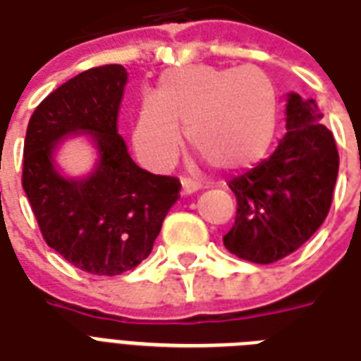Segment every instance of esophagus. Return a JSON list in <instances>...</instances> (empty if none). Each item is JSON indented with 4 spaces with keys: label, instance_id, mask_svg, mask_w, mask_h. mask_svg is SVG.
I'll return each instance as SVG.
<instances>
[{
    "label": "esophagus",
    "instance_id": "34e87169",
    "mask_svg": "<svg viewBox=\"0 0 361 361\" xmlns=\"http://www.w3.org/2000/svg\"><path fill=\"white\" fill-rule=\"evenodd\" d=\"M202 188V184L196 183V180H190V178H183V194L184 196H190L194 192H197Z\"/></svg>",
    "mask_w": 361,
    "mask_h": 361
}]
</instances>
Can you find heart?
<instances>
[{"instance_id": "heart-1", "label": "heart", "mask_w": 361, "mask_h": 361, "mask_svg": "<svg viewBox=\"0 0 361 361\" xmlns=\"http://www.w3.org/2000/svg\"><path fill=\"white\" fill-rule=\"evenodd\" d=\"M186 139L224 171L251 167L267 156L278 129V91L257 66L209 64L175 68L159 78L156 94H145L133 142L152 169L177 159Z\"/></svg>"}]
</instances>
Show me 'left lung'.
Segmentation results:
<instances>
[{
    "mask_svg": "<svg viewBox=\"0 0 361 361\" xmlns=\"http://www.w3.org/2000/svg\"><path fill=\"white\" fill-rule=\"evenodd\" d=\"M314 99L287 94L286 135L270 158L230 180L235 222L222 238L240 259L270 264L310 240L329 213L338 152Z\"/></svg>",
    "mask_w": 361,
    "mask_h": 361,
    "instance_id": "1",
    "label": "left lung"
}]
</instances>
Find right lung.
<instances>
[{"label": "right lung", "instance_id": "add662e5", "mask_svg": "<svg viewBox=\"0 0 361 361\" xmlns=\"http://www.w3.org/2000/svg\"><path fill=\"white\" fill-rule=\"evenodd\" d=\"M126 85L121 64L81 72L42 100L24 140L23 188L43 240L97 276H118L145 261L180 190L177 178L152 175L129 156L118 133ZM70 136H85L97 150L87 176H64L56 164Z\"/></svg>", "mask_w": 361, "mask_h": 361}]
</instances>
